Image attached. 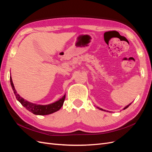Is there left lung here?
Instances as JSON below:
<instances>
[{"label": "left lung", "mask_w": 152, "mask_h": 152, "mask_svg": "<svg viewBox=\"0 0 152 152\" xmlns=\"http://www.w3.org/2000/svg\"><path fill=\"white\" fill-rule=\"evenodd\" d=\"M130 104H129V105H127V107H125V108H124V110H125V109H126V108H127V107H129V105H130ZM97 108H98V109H99V110H103V111H105V110H103V109H102V108H99V107H97Z\"/></svg>", "instance_id": "1"}]
</instances>
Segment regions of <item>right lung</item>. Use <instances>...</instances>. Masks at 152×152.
I'll return each mask as SVG.
<instances>
[{
	"label": "right lung",
	"instance_id": "right-lung-1",
	"mask_svg": "<svg viewBox=\"0 0 152 152\" xmlns=\"http://www.w3.org/2000/svg\"><path fill=\"white\" fill-rule=\"evenodd\" d=\"M10 82L11 85L12 87V89L14 91L16 99L19 101L20 103L23 106V107L28 110L30 112L33 113L35 115H49L50 113H53L55 112H57L58 110L60 109L63 104L64 101L65 99V95L63 97L59 99L58 102H55L54 103L48 104V105H40V104H36L30 103L27 102L26 100H25L23 98H22L21 96L17 93L16 91L15 90V86L13 85L12 80L11 77H10Z\"/></svg>",
	"mask_w": 152,
	"mask_h": 152
}]
</instances>
